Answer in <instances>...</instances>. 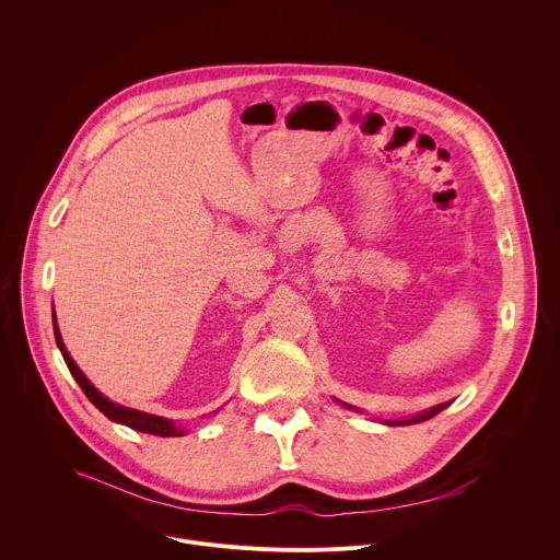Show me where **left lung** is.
I'll return each instance as SVG.
<instances>
[{
	"mask_svg": "<svg viewBox=\"0 0 560 560\" xmlns=\"http://www.w3.org/2000/svg\"><path fill=\"white\" fill-rule=\"evenodd\" d=\"M450 404H452V401H447V404H439V406H434V408H430V410H425V412H421V415L408 417V419H398V421H387V419H381V423H383V425H415V423H423V421H428V419L436 417L439 412H443V410H445ZM346 408H350V406H346Z\"/></svg>",
	"mask_w": 560,
	"mask_h": 560,
	"instance_id": "1",
	"label": "left lung"
}]
</instances>
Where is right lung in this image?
I'll return each mask as SVG.
<instances>
[{"label":"right lung","mask_w":560,"mask_h":560,"mask_svg":"<svg viewBox=\"0 0 560 560\" xmlns=\"http://www.w3.org/2000/svg\"><path fill=\"white\" fill-rule=\"evenodd\" d=\"M52 330H55V341H57V348L70 370V374L74 376V381L79 383V387L84 389V394L89 396V401L104 415L108 417L110 421L115 423H121L130 430H137V432H145V434H154V436H184L186 430L182 425H177L175 421L171 419H164V417H156V415H148V412H141V410H132V408H126V406H119L115 401H110L108 396H104L91 381L89 376L79 370V365L72 361L70 352L66 350L63 346V339H61V332H59V326H57V316H55V307H52Z\"/></svg>","instance_id":"add662e5"}]
</instances>
